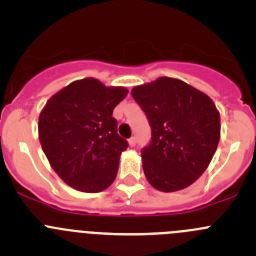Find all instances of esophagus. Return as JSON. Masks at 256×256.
<instances>
[{
    "instance_id": "obj_1",
    "label": "esophagus",
    "mask_w": 256,
    "mask_h": 256,
    "mask_svg": "<svg viewBox=\"0 0 256 256\" xmlns=\"http://www.w3.org/2000/svg\"><path fill=\"white\" fill-rule=\"evenodd\" d=\"M136 142H138V140H136V138H135V136H132V138H131L130 140H128V144H130L131 147H134V146H135Z\"/></svg>"
}]
</instances>
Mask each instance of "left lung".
I'll return each instance as SVG.
<instances>
[{
    "instance_id": "obj_1",
    "label": "left lung",
    "mask_w": 256,
    "mask_h": 256,
    "mask_svg": "<svg viewBox=\"0 0 256 256\" xmlns=\"http://www.w3.org/2000/svg\"><path fill=\"white\" fill-rule=\"evenodd\" d=\"M151 126L141 151L152 187L174 192L192 184L210 164L219 138L220 116L210 98L182 80L162 76L131 90Z\"/></svg>"
}]
</instances>
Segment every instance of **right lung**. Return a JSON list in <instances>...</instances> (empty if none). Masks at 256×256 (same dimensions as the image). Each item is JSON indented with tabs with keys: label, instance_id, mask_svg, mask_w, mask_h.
Listing matches in <instances>:
<instances>
[{
	"label": "right lung",
	"instance_id": "obj_1",
	"mask_svg": "<svg viewBox=\"0 0 256 256\" xmlns=\"http://www.w3.org/2000/svg\"><path fill=\"white\" fill-rule=\"evenodd\" d=\"M128 90L86 78L70 82L48 100L38 132L52 168L76 190L98 193L115 180L128 144L112 116Z\"/></svg>",
	"mask_w": 256,
	"mask_h": 256
}]
</instances>
